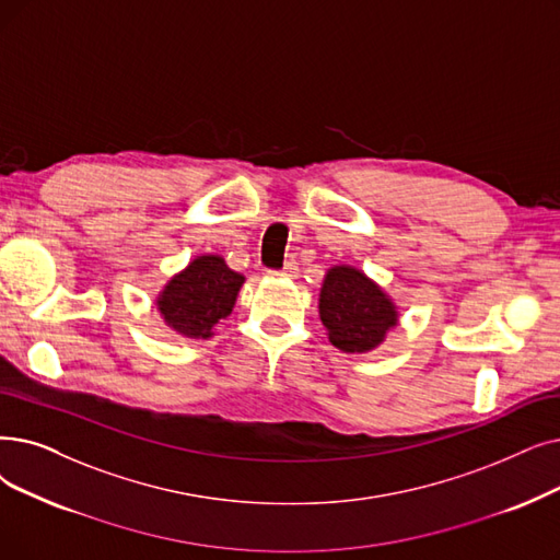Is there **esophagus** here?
Wrapping results in <instances>:
<instances>
[{
	"instance_id": "1",
	"label": "esophagus",
	"mask_w": 560,
	"mask_h": 560,
	"mask_svg": "<svg viewBox=\"0 0 560 560\" xmlns=\"http://www.w3.org/2000/svg\"><path fill=\"white\" fill-rule=\"evenodd\" d=\"M270 277H285V279H293V277H298V265L295 262H288L283 270H272V272H267Z\"/></svg>"
}]
</instances>
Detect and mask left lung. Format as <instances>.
<instances>
[{"label":"left lung","mask_w":560,"mask_h":560,"mask_svg":"<svg viewBox=\"0 0 560 560\" xmlns=\"http://www.w3.org/2000/svg\"><path fill=\"white\" fill-rule=\"evenodd\" d=\"M318 313L334 348L366 354L400 323L394 298L354 265H331L318 295Z\"/></svg>","instance_id":"obj_1"}]
</instances>
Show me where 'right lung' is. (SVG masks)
Instances as JSON below:
<instances>
[{"label": "right lung", "mask_w": 560, "mask_h": 560, "mask_svg": "<svg viewBox=\"0 0 560 560\" xmlns=\"http://www.w3.org/2000/svg\"><path fill=\"white\" fill-rule=\"evenodd\" d=\"M245 275L226 265L220 254L191 258L168 277L155 298L164 325L185 338H212L217 325L229 318Z\"/></svg>", "instance_id": "1"}]
</instances>
